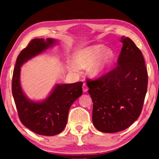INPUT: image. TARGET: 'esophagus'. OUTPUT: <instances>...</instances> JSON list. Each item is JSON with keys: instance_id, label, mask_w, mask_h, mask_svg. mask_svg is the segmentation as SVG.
Masks as SVG:
<instances>
[{"instance_id": "obj_1", "label": "esophagus", "mask_w": 159, "mask_h": 159, "mask_svg": "<svg viewBox=\"0 0 159 159\" xmlns=\"http://www.w3.org/2000/svg\"><path fill=\"white\" fill-rule=\"evenodd\" d=\"M88 88L87 85H86L85 83H83V91L84 93H86L88 91Z\"/></svg>"}]
</instances>
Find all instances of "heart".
<instances>
[{"label": "heart", "mask_w": 159, "mask_h": 159, "mask_svg": "<svg viewBox=\"0 0 159 159\" xmlns=\"http://www.w3.org/2000/svg\"><path fill=\"white\" fill-rule=\"evenodd\" d=\"M114 55L111 50L106 48L103 45H93L80 49L75 56V62L80 68L90 66L88 73L94 79L104 76L114 60ZM71 69H76L74 64Z\"/></svg>", "instance_id": "b5f03b06"}]
</instances>
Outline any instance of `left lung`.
I'll return each mask as SVG.
<instances>
[{"label":"left lung","mask_w":159,"mask_h":159,"mask_svg":"<svg viewBox=\"0 0 159 159\" xmlns=\"http://www.w3.org/2000/svg\"><path fill=\"white\" fill-rule=\"evenodd\" d=\"M117 66L99 79L87 80L93 102L92 119L98 130L107 133L122 131L139 118L147 90L148 75L140 50L128 37Z\"/></svg>","instance_id":"8db88e82"}]
</instances>
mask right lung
<instances>
[{
	"label": "right lung",
	"instance_id": "obj_1",
	"mask_svg": "<svg viewBox=\"0 0 159 159\" xmlns=\"http://www.w3.org/2000/svg\"><path fill=\"white\" fill-rule=\"evenodd\" d=\"M52 39H35L20 53L13 71L12 93L19 117L22 124L35 133L53 136L66 127L72 104L82 95V82L56 84L47 98L31 100L23 92L20 83L21 66L57 43Z\"/></svg>",
	"mask_w": 159,
	"mask_h": 159
}]
</instances>
